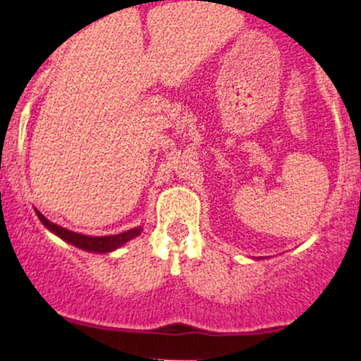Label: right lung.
Returning a JSON list of instances; mask_svg holds the SVG:
<instances>
[{"instance_id": "1", "label": "right lung", "mask_w": 361, "mask_h": 361, "mask_svg": "<svg viewBox=\"0 0 361 361\" xmlns=\"http://www.w3.org/2000/svg\"><path fill=\"white\" fill-rule=\"evenodd\" d=\"M37 215H39L40 222H42L44 226L51 231V233L59 235L62 241L73 244V246L80 247V250L90 251V252H110V251L117 250V247L122 246V244H126L130 241V239H134L135 235H139L140 231H142L140 227H134V229H128V231H126V233L93 238V235L73 233V231H68V229H64V227L57 226V224L47 221V219H45L44 215L39 212V210H37Z\"/></svg>"}]
</instances>
